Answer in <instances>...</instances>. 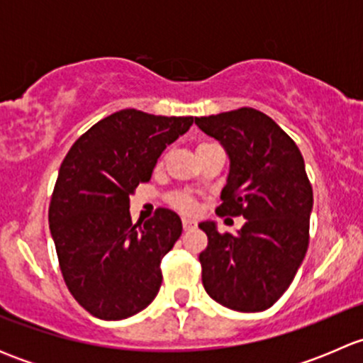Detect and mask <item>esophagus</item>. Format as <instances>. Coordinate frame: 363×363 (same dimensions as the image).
I'll return each instance as SVG.
<instances>
[{
  "label": "esophagus",
  "instance_id": "esophagus-1",
  "mask_svg": "<svg viewBox=\"0 0 363 363\" xmlns=\"http://www.w3.org/2000/svg\"><path fill=\"white\" fill-rule=\"evenodd\" d=\"M182 228H184V230L195 228V221H193V219L184 218V219H182Z\"/></svg>",
  "mask_w": 363,
  "mask_h": 363
}]
</instances>
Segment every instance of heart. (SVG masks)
I'll return each mask as SVG.
<instances>
[{"instance_id":"heart-1","label":"heart","mask_w":363,"mask_h":363,"mask_svg":"<svg viewBox=\"0 0 363 363\" xmlns=\"http://www.w3.org/2000/svg\"><path fill=\"white\" fill-rule=\"evenodd\" d=\"M170 203L181 212H195L196 208L195 200L188 193H175V195L170 196Z\"/></svg>"}]
</instances>
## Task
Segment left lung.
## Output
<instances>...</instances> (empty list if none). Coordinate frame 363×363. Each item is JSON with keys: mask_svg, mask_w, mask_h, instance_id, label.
Wrapping results in <instances>:
<instances>
[{"mask_svg": "<svg viewBox=\"0 0 363 363\" xmlns=\"http://www.w3.org/2000/svg\"><path fill=\"white\" fill-rule=\"evenodd\" d=\"M226 151L230 172L219 216H244L232 235L202 221V283L211 298L240 313H259L283 296L309 246L313 188L298 147L263 112L244 107L195 117Z\"/></svg>", "mask_w": 363, "mask_h": 363, "instance_id": "left-lung-1", "label": "left lung"}]
</instances>
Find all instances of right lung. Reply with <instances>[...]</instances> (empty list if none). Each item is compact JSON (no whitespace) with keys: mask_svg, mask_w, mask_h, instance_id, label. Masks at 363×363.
<instances>
[{"mask_svg":"<svg viewBox=\"0 0 363 363\" xmlns=\"http://www.w3.org/2000/svg\"><path fill=\"white\" fill-rule=\"evenodd\" d=\"M193 117L113 112L65 156L49 208V228L73 298L100 320H124L158 295L161 258L182 233L181 218L158 208L144 225L130 218V195L151 179L161 152Z\"/></svg>","mask_w":363,"mask_h":363,"instance_id":"add662e5","label":"right lung"}]
</instances>
